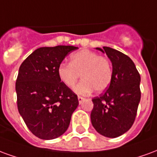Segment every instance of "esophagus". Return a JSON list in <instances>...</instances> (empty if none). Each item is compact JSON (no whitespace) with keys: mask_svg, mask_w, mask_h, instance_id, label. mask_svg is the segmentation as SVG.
<instances>
[{"mask_svg":"<svg viewBox=\"0 0 157 157\" xmlns=\"http://www.w3.org/2000/svg\"><path fill=\"white\" fill-rule=\"evenodd\" d=\"M85 100V98H83V97H81V96H78V101H79V103L80 104H82V102H83V101Z\"/></svg>","mask_w":157,"mask_h":157,"instance_id":"1","label":"esophagus"}]
</instances>
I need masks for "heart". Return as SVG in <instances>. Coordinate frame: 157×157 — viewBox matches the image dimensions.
I'll use <instances>...</instances> for the list:
<instances>
[{
    "label": "heart",
    "mask_w": 157,
    "mask_h": 157,
    "mask_svg": "<svg viewBox=\"0 0 157 157\" xmlns=\"http://www.w3.org/2000/svg\"><path fill=\"white\" fill-rule=\"evenodd\" d=\"M59 81L66 87L72 88L81 75L83 79L75 86V92L87 95L95 90L102 92L109 87L113 77V69L108 58L88 49L72 54L70 64L62 62L57 69Z\"/></svg>",
    "instance_id": "obj_1"
}]
</instances>
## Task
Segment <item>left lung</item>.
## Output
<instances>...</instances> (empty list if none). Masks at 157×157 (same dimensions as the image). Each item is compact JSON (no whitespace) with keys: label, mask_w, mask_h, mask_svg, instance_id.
I'll list each match as a JSON object with an SVG mask.
<instances>
[{"label":"left lung","mask_w":157,"mask_h":157,"mask_svg":"<svg viewBox=\"0 0 157 157\" xmlns=\"http://www.w3.org/2000/svg\"><path fill=\"white\" fill-rule=\"evenodd\" d=\"M105 52L113 65V77L104 93L92 99L91 121L99 134L109 138L120 136L131 128L140 101V75L128 55L109 47Z\"/></svg>","instance_id":"left-lung-1"}]
</instances>
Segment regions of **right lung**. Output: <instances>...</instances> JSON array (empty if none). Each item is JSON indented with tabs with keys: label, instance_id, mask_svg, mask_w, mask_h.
Listing matches in <instances>:
<instances>
[{
	"label": "right lung",
	"instance_id": "1",
	"mask_svg": "<svg viewBox=\"0 0 157 157\" xmlns=\"http://www.w3.org/2000/svg\"><path fill=\"white\" fill-rule=\"evenodd\" d=\"M70 45L42 47L22 62L16 82L17 109L27 127L42 140L65 133L79 104L77 95L59 79L57 69L70 52Z\"/></svg>",
	"mask_w": 157,
	"mask_h": 157
}]
</instances>
